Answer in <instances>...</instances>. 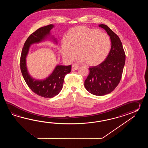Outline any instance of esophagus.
<instances>
[{
    "label": "esophagus",
    "instance_id": "obj_1",
    "mask_svg": "<svg viewBox=\"0 0 148 148\" xmlns=\"http://www.w3.org/2000/svg\"><path fill=\"white\" fill-rule=\"evenodd\" d=\"M78 69V66L77 65L75 64H73L72 65L71 70H72L73 71H74V70H77Z\"/></svg>",
    "mask_w": 148,
    "mask_h": 148
}]
</instances>
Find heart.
<instances>
[{"mask_svg":"<svg viewBox=\"0 0 148 148\" xmlns=\"http://www.w3.org/2000/svg\"><path fill=\"white\" fill-rule=\"evenodd\" d=\"M65 38L61 41L60 49L68 61L75 58L77 50L81 62L87 66H97L106 58L110 50L109 36L96 29L75 27L67 32Z\"/></svg>","mask_w":148,"mask_h":148,"instance_id":"heart-1","label":"heart"}]
</instances>
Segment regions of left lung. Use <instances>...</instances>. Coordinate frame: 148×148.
I'll use <instances>...</instances> for the list:
<instances>
[{"mask_svg":"<svg viewBox=\"0 0 148 148\" xmlns=\"http://www.w3.org/2000/svg\"><path fill=\"white\" fill-rule=\"evenodd\" d=\"M110 35L112 42L106 59L97 66L89 67V74L85 80L87 91L96 96L110 94L120 83L125 62V53L119 37L107 25H99Z\"/></svg>","mask_w":148,"mask_h":148,"instance_id":"obj_1","label":"left lung"}]
</instances>
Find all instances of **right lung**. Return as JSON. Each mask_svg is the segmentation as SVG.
<instances>
[{
	"instance_id": "obj_1",
	"label": "right lung",
	"mask_w": 148,
	"mask_h": 148,
	"mask_svg": "<svg viewBox=\"0 0 148 148\" xmlns=\"http://www.w3.org/2000/svg\"><path fill=\"white\" fill-rule=\"evenodd\" d=\"M53 27V25L52 24L47 25L38 28L30 35L25 41L20 59L21 70L26 84L35 94L44 98L53 97L59 93L62 88L65 76L71 71V65L57 66L48 78L44 80H37L28 74L26 66V57L30 45L44 40Z\"/></svg>"
}]
</instances>
